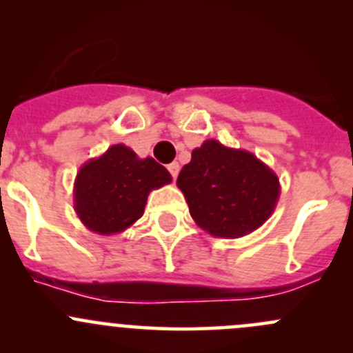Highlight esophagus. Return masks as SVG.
I'll return each instance as SVG.
<instances>
[{"label":"esophagus","instance_id":"esophagus-1","mask_svg":"<svg viewBox=\"0 0 353 353\" xmlns=\"http://www.w3.org/2000/svg\"><path fill=\"white\" fill-rule=\"evenodd\" d=\"M167 169H169V172H170V176L174 177V179H176L177 177V174H179V169H181V165L177 162H172V163H169V165H167Z\"/></svg>","mask_w":353,"mask_h":353}]
</instances>
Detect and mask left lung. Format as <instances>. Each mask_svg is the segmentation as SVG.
Listing matches in <instances>:
<instances>
[{
	"label": "left lung",
	"instance_id": "8db88e82",
	"mask_svg": "<svg viewBox=\"0 0 353 353\" xmlns=\"http://www.w3.org/2000/svg\"><path fill=\"white\" fill-rule=\"evenodd\" d=\"M177 188L199 229L237 239L263 225L280 198L279 176L248 150L206 140L181 169Z\"/></svg>",
	"mask_w": 353,
	"mask_h": 353
}]
</instances>
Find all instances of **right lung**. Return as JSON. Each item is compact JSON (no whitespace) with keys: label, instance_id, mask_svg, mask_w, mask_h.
<instances>
[{"label":"right lung","instance_id":"add662e5","mask_svg":"<svg viewBox=\"0 0 353 353\" xmlns=\"http://www.w3.org/2000/svg\"><path fill=\"white\" fill-rule=\"evenodd\" d=\"M170 181L169 170L152 157L140 159L126 145H112L78 170L74 212L90 232L121 234L143 215L148 194Z\"/></svg>","mask_w":353,"mask_h":353}]
</instances>
